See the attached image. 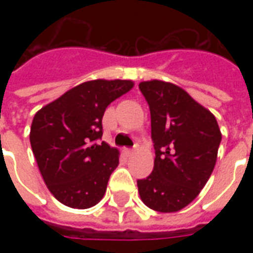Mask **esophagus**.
<instances>
[{"label":"esophagus","instance_id":"1","mask_svg":"<svg viewBox=\"0 0 253 253\" xmlns=\"http://www.w3.org/2000/svg\"><path fill=\"white\" fill-rule=\"evenodd\" d=\"M125 153H126L127 156H131V154L134 153V149H126V150H125Z\"/></svg>","mask_w":253,"mask_h":253}]
</instances>
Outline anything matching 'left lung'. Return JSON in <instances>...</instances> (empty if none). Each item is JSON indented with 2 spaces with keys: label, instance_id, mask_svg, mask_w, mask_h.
Masks as SVG:
<instances>
[{
  "label": "left lung",
  "instance_id": "8db88e82",
  "mask_svg": "<svg viewBox=\"0 0 253 253\" xmlns=\"http://www.w3.org/2000/svg\"><path fill=\"white\" fill-rule=\"evenodd\" d=\"M139 90L150 110L156 159L138 191L156 211H179L209 180L222 135L215 116L175 84L145 81Z\"/></svg>",
  "mask_w": 253,
  "mask_h": 253
}]
</instances>
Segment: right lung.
Returning a JSON list of instances; mask_svg holds the SVG:
<instances>
[{"instance_id": "1", "label": "right lung", "mask_w": 253, "mask_h": 253, "mask_svg": "<svg viewBox=\"0 0 253 253\" xmlns=\"http://www.w3.org/2000/svg\"><path fill=\"white\" fill-rule=\"evenodd\" d=\"M132 86L128 80L83 83L34 116L31 148L47 188L65 206L89 209L104 196L119 152L100 142L101 121L105 108Z\"/></svg>"}]
</instances>
